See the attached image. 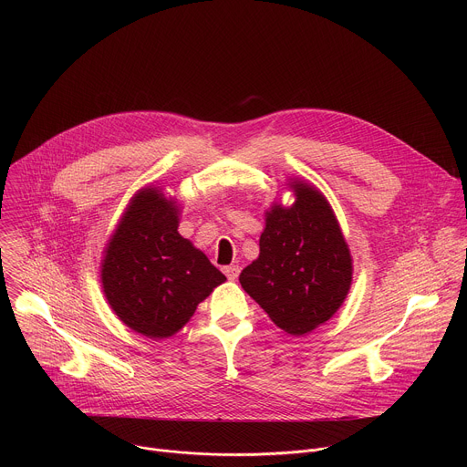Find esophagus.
I'll list each match as a JSON object with an SVG mask.
<instances>
[{
  "mask_svg": "<svg viewBox=\"0 0 467 467\" xmlns=\"http://www.w3.org/2000/svg\"><path fill=\"white\" fill-rule=\"evenodd\" d=\"M223 274L227 275V279L236 281V279H238V275H240V265H236V264L225 265V268H223Z\"/></svg>",
  "mask_w": 467,
  "mask_h": 467,
  "instance_id": "esophagus-1",
  "label": "esophagus"
}]
</instances>
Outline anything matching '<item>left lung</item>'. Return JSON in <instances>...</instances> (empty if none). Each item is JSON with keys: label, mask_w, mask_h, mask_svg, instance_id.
Listing matches in <instances>:
<instances>
[{"label": "left lung", "mask_w": 467, "mask_h": 467, "mask_svg": "<svg viewBox=\"0 0 467 467\" xmlns=\"http://www.w3.org/2000/svg\"><path fill=\"white\" fill-rule=\"evenodd\" d=\"M290 188L292 207L274 203L265 211L258 258L242 270L240 285L277 327L301 337L342 306L353 260L325 195L299 179Z\"/></svg>", "instance_id": "1"}]
</instances>
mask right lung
Masks as SVG:
<instances>
[{"label":"right lung","mask_w":467,"mask_h":467,"mask_svg":"<svg viewBox=\"0 0 467 467\" xmlns=\"http://www.w3.org/2000/svg\"><path fill=\"white\" fill-rule=\"evenodd\" d=\"M177 227V203L162 188L146 186L130 199L101 262L110 308L129 328L153 340L173 337L225 281Z\"/></svg>","instance_id":"right-lung-1"}]
</instances>
